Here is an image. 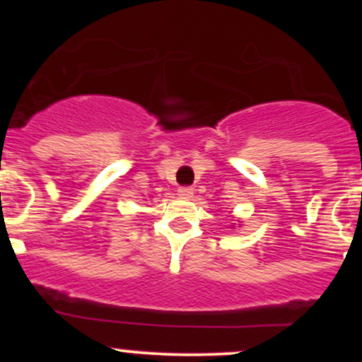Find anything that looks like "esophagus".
Wrapping results in <instances>:
<instances>
[{"label":"esophagus","mask_w":362,"mask_h":362,"mask_svg":"<svg viewBox=\"0 0 362 362\" xmlns=\"http://www.w3.org/2000/svg\"><path fill=\"white\" fill-rule=\"evenodd\" d=\"M178 195L184 199H190L194 195V189L192 187H180V189H178Z\"/></svg>","instance_id":"obj_1"}]
</instances>
